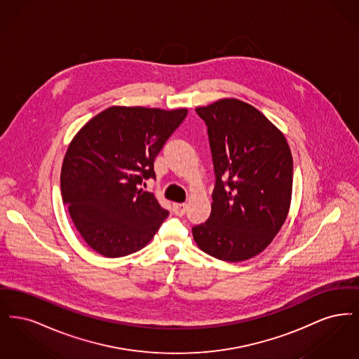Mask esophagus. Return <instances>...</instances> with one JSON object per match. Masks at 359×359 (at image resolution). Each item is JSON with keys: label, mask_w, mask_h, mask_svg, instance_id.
I'll return each instance as SVG.
<instances>
[{"label": "esophagus", "mask_w": 359, "mask_h": 359, "mask_svg": "<svg viewBox=\"0 0 359 359\" xmlns=\"http://www.w3.org/2000/svg\"><path fill=\"white\" fill-rule=\"evenodd\" d=\"M172 208H173V212H175L176 215L182 217V215H184L186 211H187V205H186V203H173Z\"/></svg>", "instance_id": "esophagus-1"}]
</instances>
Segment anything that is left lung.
I'll return each mask as SVG.
<instances>
[{"label":"left lung","mask_w":359,"mask_h":359,"mask_svg":"<svg viewBox=\"0 0 359 359\" xmlns=\"http://www.w3.org/2000/svg\"><path fill=\"white\" fill-rule=\"evenodd\" d=\"M205 121L215 187L211 214L192 227L210 256L238 262L273 241L290 211L293 160L284 135L259 110L236 98L196 107Z\"/></svg>","instance_id":"obj_1"}]
</instances>
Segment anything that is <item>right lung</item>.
Returning a JSON list of instances; mask_svg holds the SVG:
<instances>
[{"instance_id":"obj_1","label":"right lung","mask_w":359,"mask_h":359,"mask_svg":"<svg viewBox=\"0 0 359 359\" xmlns=\"http://www.w3.org/2000/svg\"><path fill=\"white\" fill-rule=\"evenodd\" d=\"M187 113L111 106L72 138L60 173L62 198L93 250L128 256L154 238L170 212L140 186L156 177L154 157Z\"/></svg>"}]
</instances>
